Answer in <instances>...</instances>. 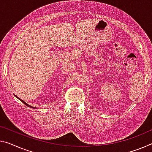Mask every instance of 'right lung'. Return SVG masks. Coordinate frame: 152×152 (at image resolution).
<instances>
[{
	"mask_svg": "<svg viewBox=\"0 0 152 152\" xmlns=\"http://www.w3.org/2000/svg\"><path fill=\"white\" fill-rule=\"evenodd\" d=\"M15 97H16L17 98H18V99H20V100H21V102H23V103H24V104H25V105H27V106H28V107H33V108H34V107H32V106H30V105H29L28 104V103H26V102H24L23 100H21V99H20V98H19V97H17V96H16V95H15Z\"/></svg>",
	"mask_w": 152,
	"mask_h": 152,
	"instance_id": "right-lung-1",
	"label": "right lung"
}]
</instances>
